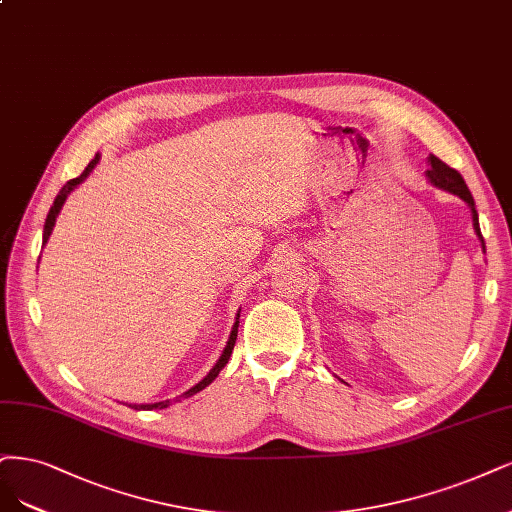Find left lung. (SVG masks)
Listing matches in <instances>:
<instances>
[{
  "label": "left lung",
  "instance_id": "obj_1",
  "mask_svg": "<svg viewBox=\"0 0 512 512\" xmlns=\"http://www.w3.org/2000/svg\"><path fill=\"white\" fill-rule=\"evenodd\" d=\"M428 171H426V178L432 186L440 188V190H447L451 192V195L460 197L468 207H470V214H472V226H474V233H477L479 241H481V248L485 252V241H483V235H481V226H479V214H477V205H474V199L470 195V190L464 182V178L460 173H457L455 169H451L449 165H445L443 161H440L438 156L430 154L428 158Z\"/></svg>",
  "mask_w": 512,
  "mask_h": 512
}]
</instances>
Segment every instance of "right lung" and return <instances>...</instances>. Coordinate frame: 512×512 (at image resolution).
Listing matches in <instances>:
<instances>
[{
  "label": "right lung",
  "mask_w": 512,
  "mask_h": 512,
  "mask_svg": "<svg viewBox=\"0 0 512 512\" xmlns=\"http://www.w3.org/2000/svg\"><path fill=\"white\" fill-rule=\"evenodd\" d=\"M99 161H101V154H95V158L91 163L86 165V169L78 175V178H74V180H69L61 190H59V195H57V199H55V203H52V207H50V211H48V216H46V222H44V235H42V243L46 245L48 243V239H50V235H52V228H55V222H57V216L61 214V209H63V205H65V201H67V197L72 195V192L88 178V175L93 173V169L99 165ZM239 313H241V309L237 311V317H235V324H233V330H231V337H228V341H226V347H224V351H222V356L218 358V362L214 364V368L209 370V373L197 383V385H192L188 392H184V394H180V396H175L173 400H161V402H150V404H129L131 409H135V411H152V409H167L169 404H173V402H180L182 398H190V396H195V394H199L201 390H205V387L214 381L218 375H220V370L226 366V362H228V358H231V354H233V347H235V341H237V330H239Z\"/></svg>",
  "instance_id": "1"
}]
</instances>
